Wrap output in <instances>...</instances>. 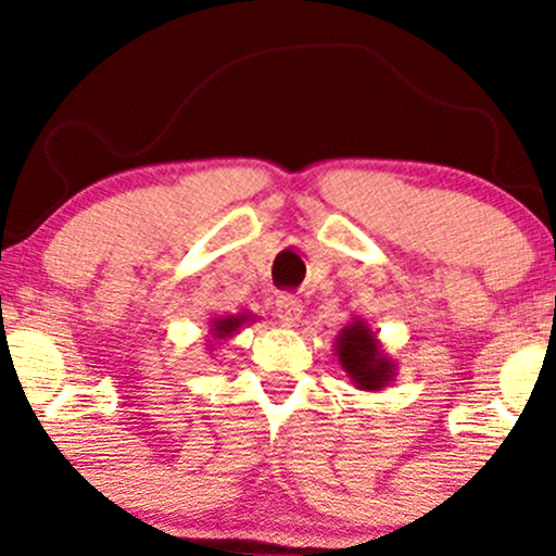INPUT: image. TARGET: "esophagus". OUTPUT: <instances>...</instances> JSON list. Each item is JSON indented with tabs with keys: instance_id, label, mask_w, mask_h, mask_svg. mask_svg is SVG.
Segmentation results:
<instances>
[{
	"instance_id": "obj_1",
	"label": "esophagus",
	"mask_w": 556,
	"mask_h": 556,
	"mask_svg": "<svg viewBox=\"0 0 556 556\" xmlns=\"http://www.w3.org/2000/svg\"><path fill=\"white\" fill-rule=\"evenodd\" d=\"M277 316L282 327H298L300 316H303V303L292 295H282L277 300Z\"/></svg>"
}]
</instances>
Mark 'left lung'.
Returning a JSON list of instances; mask_svg holds the SVG:
<instances>
[{"label": "left lung", "mask_w": 556, "mask_h": 556, "mask_svg": "<svg viewBox=\"0 0 556 556\" xmlns=\"http://www.w3.org/2000/svg\"><path fill=\"white\" fill-rule=\"evenodd\" d=\"M334 355L353 387L363 392H381L397 376V363L384 353L376 331L363 318H353L340 329L334 337Z\"/></svg>", "instance_id": "1"}]
</instances>
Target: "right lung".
<instances>
[{
    "label": "right lung",
    "instance_id": "obj_1",
    "mask_svg": "<svg viewBox=\"0 0 556 556\" xmlns=\"http://www.w3.org/2000/svg\"><path fill=\"white\" fill-rule=\"evenodd\" d=\"M248 321H256V316H253V314H235V316L214 318L212 329H208V337H212V340H208V342L225 344L229 337L238 334V331L245 327ZM208 350H214V348H208Z\"/></svg>",
    "mask_w": 556,
    "mask_h": 556
}]
</instances>
